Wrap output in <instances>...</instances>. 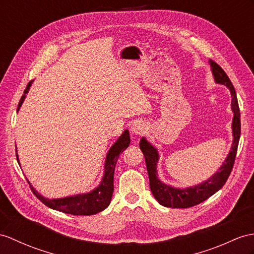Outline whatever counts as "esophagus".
Listing matches in <instances>:
<instances>
[{
    "instance_id": "1",
    "label": "esophagus",
    "mask_w": 254,
    "mask_h": 254,
    "mask_svg": "<svg viewBox=\"0 0 254 254\" xmlns=\"http://www.w3.org/2000/svg\"><path fill=\"white\" fill-rule=\"evenodd\" d=\"M145 124L143 122L137 121L132 124L131 126V131L134 134H143V132L145 131Z\"/></svg>"
}]
</instances>
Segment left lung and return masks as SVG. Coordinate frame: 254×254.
<instances>
[{"label": "left lung", "mask_w": 254, "mask_h": 254, "mask_svg": "<svg viewBox=\"0 0 254 254\" xmlns=\"http://www.w3.org/2000/svg\"><path fill=\"white\" fill-rule=\"evenodd\" d=\"M210 64L212 67V73L216 83L223 84L227 86V88L231 90L232 94V109L234 111L233 119V134L234 141L232 145V150L228 154L223 166L221 167L219 171L214 174L208 181L203 182L199 185H196L193 188H189L185 190L171 188L163 182H160L159 179L156 177V164L158 162V154L156 148L152 146L148 142L142 138L140 140V148L145 157L146 169L150 179V189L154 197L162 206L170 207V208H190L198 203L205 201L210 196L215 194L223 185L226 183L228 177L233 170L235 158H236L237 148L240 138V112L237 100V95L235 91L234 85L232 84L230 77L227 76L225 71L213 60H210Z\"/></svg>", "instance_id": "left-lung-1"}]
</instances>
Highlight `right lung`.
Here are the masks:
<instances>
[{"instance_id":"1","label":"right lung","mask_w":254,"mask_h":254,"mask_svg":"<svg viewBox=\"0 0 254 254\" xmlns=\"http://www.w3.org/2000/svg\"><path fill=\"white\" fill-rule=\"evenodd\" d=\"M31 83H32V80L29 82L26 89H24L19 104H18L17 111L21 107L24 98H26V94L31 86ZM129 143H130L129 131L125 130L119 138V140L113 144V146L110 148L106 160V167H104V168H106L104 169V177L102 179L101 184L99 185L96 190L90 191L88 194L65 197V198L60 199H47L45 197L41 196L38 191L33 189V187L30 185L31 190L33 191V194L38 197L45 206L55 210H58V211L61 212L73 215H91L100 212L110 205V201L111 198H112V194L114 190L113 182L115 165L121 154L129 146Z\"/></svg>"}]
</instances>
